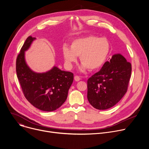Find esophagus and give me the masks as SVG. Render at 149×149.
Wrapping results in <instances>:
<instances>
[{
    "instance_id": "34e87169",
    "label": "esophagus",
    "mask_w": 149,
    "mask_h": 149,
    "mask_svg": "<svg viewBox=\"0 0 149 149\" xmlns=\"http://www.w3.org/2000/svg\"><path fill=\"white\" fill-rule=\"evenodd\" d=\"M74 80H75V81H79L81 79H80V78L79 76H75Z\"/></svg>"
}]
</instances>
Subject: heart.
<instances>
[{
	"label": "heart",
	"instance_id": "heart-1",
	"mask_svg": "<svg viewBox=\"0 0 149 149\" xmlns=\"http://www.w3.org/2000/svg\"><path fill=\"white\" fill-rule=\"evenodd\" d=\"M110 49V45L107 39L90 35L75 39L70 47L64 46L62 51L69 68L77 61V57H80L82 64L79 70L84 72L87 68L90 70L100 69L106 62Z\"/></svg>",
	"mask_w": 149,
	"mask_h": 149
}]
</instances>
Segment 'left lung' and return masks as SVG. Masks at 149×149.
I'll return each instance as SVG.
<instances>
[{
  "label": "left lung",
  "mask_w": 149,
  "mask_h": 149,
  "mask_svg": "<svg viewBox=\"0 0 149 149\" xmlns=\"http://www.w3.org/2000/svg\"><path fill=\"white\" fill-rule=\"evenodd\" d=\"M132 66L121 54L113 55L99 72L88 80V100L98 110L113 107L124 97L130 79Z\"/></svg>",
  "instance_id": "8db88e82"
}]
</instances>
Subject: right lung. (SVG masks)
Here are the masks:
<instances>
[{"mask_svg": "<svg viewBox=\"0 0 149 149\" xmlns=\"http://www.w3.org/2000/svg\"><path fill=\"white\" fill-rule=\"evenodd\" d=\"M36 39L28 37L21 48L16 60L17 76L29 102L41 111L51 112L65 103L74 80V74L56 66L46 72L33 71L25 61V52Z\"/></svg>", "mask_w": 149, "mask_h": 149, "instance_id": "right-lung-1", "label": "right lung"}]
</instances>
